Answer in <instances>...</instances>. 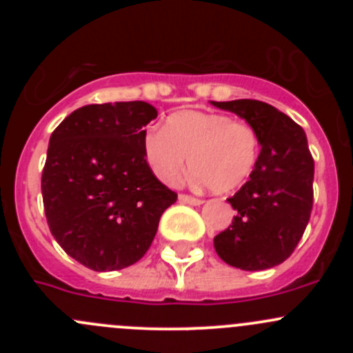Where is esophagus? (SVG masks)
<instances>
[{
  "instance_id": "esophagus-1",
  "label": "esophagus",
  "mask_w": 353,
  "mask_h": 353,
  "mask_svg": "<svg viewBox=\"0 0 353 353\" xmlns=\"http://www.w3.org/2000/svg\"><path fill=\"white\" fill-rule=\"evenodd\" d=\"M179 201L181 203H188V205H201L203 199L191 196V194H179Z\"/></svg>"
}]
</instances>
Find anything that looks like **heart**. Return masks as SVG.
Returning a JSON list of instances; mask_svg holds the SVG:
<instances>
[{
    "label": "heart",
    "mask_w": 353,
    "mask_h": 353,
    "mask_svg": "<svg viewBox=\"0 0 353 353\" xmlns=\"http://www.w3.org/2000/svg\"><path fill=\"white\" fill-rule=\"evenodd\" d=\"M143 154L154 174L176 184L188 167L198 183L215 193H229L252 172L259 154L254 128L227 114L181 110L170 114L163 130H148Z\"/></svg>",
    "instance_id": "1"
}]
</instances>
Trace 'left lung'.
I'll list each match as a JSON object with an SVG mask.
<instances>
[{"label": "left lung", "mask_w": 353, "mask_h": 353, "mask_svg": "<svg viewBox=\"0 0 353 353\" xmlns=\"http://www.w3.org/2000/svg\"><path fill=\"white\" fill-rule=\"evenodd\" d=\"M256 130L261 145L249 181L227 201L232 225L215 236V251L245 272L273 268L294 252L312 210L314 160L304 130L273 105L252 99L215 102Z\"/></svg>", "instance_id": "1"}]
</instances>
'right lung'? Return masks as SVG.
<instances>
[{"instance_id": "obj_1", "label": "right lung", "mask_w": 353, "mask_h": 353, "mask_svg": "<svg viewBox=\"0 0 353 353\" xmlns=\"http://www.w3.org/2000/svg\"><path fill=\"white\" fill-rule=\"evenodd\" d=\"M155 117L154 105L141 101L90 104L51 134L41 181L49 230L94 272L143 258L160 216L177 199L143 154L145 126Z\"/></svg>"}]
</instances>
